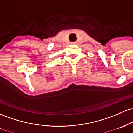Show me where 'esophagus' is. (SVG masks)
Instances as JSON below:
<instances>
[{"instance_id":"obj_1","label":"esophagus","mask_w":133,"mask_h":133,"mask_svg":"<svg viewBox=\"0 0 133 133\" xmlns=\"http://www.w3.org/2000/svg\"><path fill=\"white\" fill-rule=\"evenodd\" d=\"M76 43L75 42H71V44H72V45H74V44H75Z\"/></svg>"}]
</instances>
